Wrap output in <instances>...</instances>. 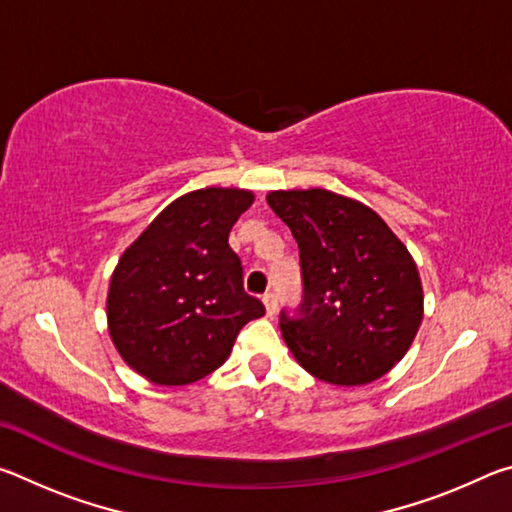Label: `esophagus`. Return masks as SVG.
<instances>
[{"label":"esophagus","mask_w":512,"mask_h":512,"mask_svg":"<svg viewBox=\"0 0 512 512\" xmlns=\"http://www.w3.org/2000/svg\"><path fill=\"white\" fill-rule=\"evenodd\" d=\"M264 307H266V314L268 316H273L275 314V311H277V296H275V293L273 291H268V293H264Z\"/></svg>","instance_id":"obj_1"}]
</instances>
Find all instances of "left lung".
Returning a JSON list of instances; mask_svg holds the SVG:
<instances>
[{"label":"left lung","mask_w":512,"mask_h":512,"mask_svg":"<svg viewBox=\"0 0 512 512\" xmlns=\"http://www.w3.org/2000/svg\"><path fill=\"white\" fill-rule=\"evenodd\" d=\"M300 250L302 302L282 336L309 375L361 386L386 375L418 334L422 284L409 250L359 201L327 189L271 192Z\"/></svg>","instance_id":"1"}]
</instances>
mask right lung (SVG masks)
<instances>
[{
  "instance_id": "right-lung-1",
  "label": "right lung",
  "mask_w": 512,
  "mask_h": 512,
  "mask_svg": "<svg viewBox=\"0 0 512 512\" xmlns=\"http://www.w3.org/2000/svg\"><path fill=\"white\" fill-rule=\"evenodd\" d=\"M253 194L207 187L155 216L121 255L108 291L112 343L128 366L162 386L203 379L230 357L264 305L244 291L232 225Z\"/></svg>"
}]
</instances>
